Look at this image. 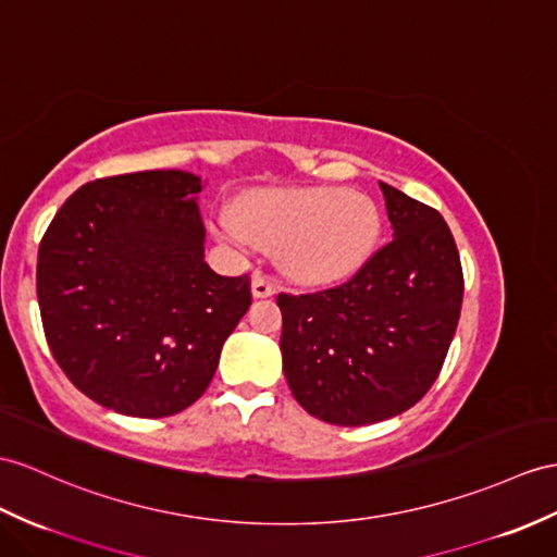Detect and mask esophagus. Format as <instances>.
<instances>
[{
	"instance_id": "1",
	"label": "esophagus",
	"mask_w": 557,
	"mask_h": 557,
	"mask_svg": "<svg viewBox=\"0 0 557 557\" xmlns=\"http://www.w3.org/2000/svg\"><path fill=\"white\" fill-rule=\"evenodd\" d=\"M250 290H252L255 297H271V295H274V283H271L269 278H264L262 274H255Z\"/></svg>"
}]
</instances>
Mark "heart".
I'll list each match as a JSON object with an SVG mask.
<instances>
[{"label":"heart","instance_id":"1","mask_svg":"<svg viewBox=\"0 0 557 557\" xmlns=\"http://www.w3.org/2000/svg\"><path fill=\"white\" fill-rule=\"evenodd\" d=\"M375 200L337 186H281L250 194L238 212L214 216V234L228 246L281 250L288 276L309 286L345 281L366 264L381 238Z\"/></svg>","mask_w":557,"mask_h":557}]
</instances>
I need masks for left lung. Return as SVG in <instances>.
I'll return each instance as SVG.
<instances>
[{"mask_svg":"<svg viewBox=\"0 0 557 557\" xmlns=\"http://www.w3.org/2000/svg\"><path fill=\"white\" fill-rule=\"evenodd\" d=\"M392 238L357 276L290 295L283 373L302 409L333 425H371L423 399L454 341L463 271L444 216L381 182Z\"/></svg>","mask_w":557,"mask_h":557,"instance_id":"obj_1","label":"left lung"}]
</instances>
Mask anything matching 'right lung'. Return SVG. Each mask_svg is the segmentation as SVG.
Here are the masks:
<instances>
[{
    "mask_svg": "<svg viewBox=\"0 0 557 557\" xmlns=\"http://www.w3.org/2000/svg\"><path fill=\"white\" fill-rule=\"evenodd\" d=\"M184 170L79 186L37 255L45 335L79 392L115 413L165 418L208 389L250 278L206 262L198 194Z\"/></svg>",
    "mask_w": 557,
    "mask_h": 557,
    "instance_id": "right-lung-1",
    "label": "right lung"
}]
</instances>
